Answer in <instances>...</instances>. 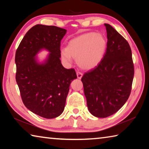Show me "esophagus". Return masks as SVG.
Returning a JSON list of instances; mask_svg holds the SVG:
<instances>
[{
	"instance_id": "34e87169",
	"label": "esophagus",
	"mask_w": 149,
	"mask_h": 149,
	"mask_svg": "<svg viewBox=\"0 0 149 149\" xmlns=\"http://www.w3.org/2000/svg\"><path fill=\"white\" fill-rule=\"evenodd\" d=\"M77 78L79 79H81V77H82V76H83V74L82 73H81V72H77Z\"/></svg>"
}]
</instances>
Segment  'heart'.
Returning <instances> with one entry per match:
<instances>
[{
    "mask_svg": "<svg viewBox=\"0 0 149 149\" xmlns=\"http://www.w3.org/2000/svg\"><path fill=\"white\" fill-rule=\"evenodd\" d=\"M107 48V40L102 33L89 32L70 40L61 51L62 59L70 62L72 57L76 59L81 68H95L103 59Z\"/></svg>",
    "mask_w": 149,
    "mask_h": 149,
    "instance_id": "obj_1",
    "label": "heart"
}]
</instances>
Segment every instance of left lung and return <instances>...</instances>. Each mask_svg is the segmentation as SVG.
Segmentation results:
<instances>
[{
	"label": "left lung",
	"instance_id": "obj_1",
	"mask_svg": "<svg viewBox=\"0 0 149 149\" xmlns=\"http://www.w3.org/2000/svg\"><path fill=\"white\" fill-rule=\"evenodd\" d=\"M107 48L101 62L81 78L89 112L107 118L118 112L130 97L134 75L132 50L116 30L104 24Z\"/></svg>",
	"mask_w": 149,
	"mask_h": 149
}]
</instances>
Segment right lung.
<instances>
[{
    "label": "right lung",
    "instance_id": "right-lung-1",
    "mask_svg": "<svg viewBox=\"0 0 149 149\" xmlns=\"http://www.w3.org/2000/svg\"><path fill=\"white\" fill-rule=\"evenodd\" d=\"M66 30L37 24L25 35L16 52V79L24 105L34 114L55 118L64 110L70 85L77 75L60 61V41ZM42 50L49 53L41 61Z\"/></svg>",
    "mask_w": 149,
    "mask_h": 149
}]
</instances>
